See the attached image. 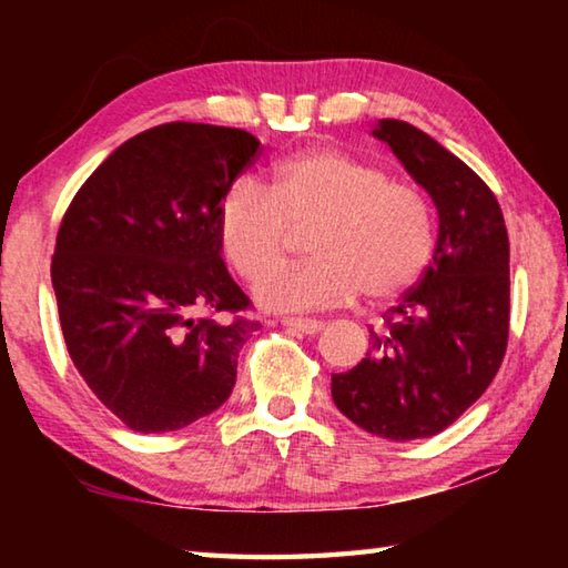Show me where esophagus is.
Segmentation results:
<instances>
[{"label": "esophagus", "mask_w": 568, "mask_h": 568, "mask_svg": "<svg viewBox=\"0 0 568 568\" xmlns=\"http://www.w3.org/2000/svg\"><path fill=\"white\" fill-rule=\"evenodd\" d=\"M281 325H285V328H291V331H297V333H305V335L323 331V323L311 321V318H281Z\"/></svg>", "instance_id": "1"}]
</instances>
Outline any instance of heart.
Masks as SVG:
<instances>
[{"label":"heart","mask_w":568,"mask_h":568,"mask_svg":"<svg viewBox=\"0 0 568 568\" xmlns=\"http://www.w3.org/2000/svg\"><path fill=\"white\" fill-rule=\"evenodd\" d=\"M312 227L311 264L270 271L284 260L290 230ZM217 243L257 301L275 311H323L363 295L393 301L416 285L434 255V220L416 187L371 162L318 148L285 158L271 187L235 180L217 205Z\"/></svg>","instance_id":"1"}]
</instances>
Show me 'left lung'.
I'll list each match as a JSON object with an SVG mask.
<instances>
[{"instance_id":"8db88e82","label":"left lung","mask_w":568,"mask_h":568,"mask_svg":"<svg viewBox=\"0 0 568 568\" xmlns=\"http://www.w3.org/2000/svg\"><path fill=\"white\" fill-rule=\"evenodd\" d=\"M388 142L438 210L434 261L371 328V353L333 373L331 393L355 426L390 440L448 428L496 378L508 343V233L491 187L454 152L403 120H381Z\"/></svg>"}]
</instances>
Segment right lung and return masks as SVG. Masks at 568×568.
Returning a JSON list of instances; mask_svg holds the SVG:
<instances>
[{
	"label": "right lung",
	"mask_w": 568,
	"mask_h": 568,
	"mask_svg": "<svg viewBox=\"0 0 568 568\" xmlns=\"http://www.w3.org/2000/svg\"><path fill=\"white\" fill-rule=\"evenodd\" d=\"M245 130L168 122L134 134L77 190L52 255L67 353L140 434L210 416L261 328L220 257L217 205L261 158Z\"/></svg>",
	"instance_id": "obj_1"
}]
</instances>
